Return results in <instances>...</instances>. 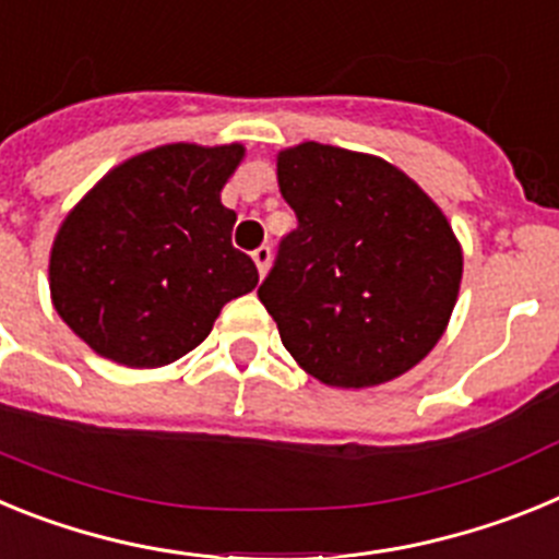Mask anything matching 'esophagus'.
I'll return each instance as SVG.
<instances>
[{
  "instance_id": "34e87169",
  "label": "esophagus",
  "mask_w": 559,
  "mask_h": 559,
  "mask_svg": "<svg viewBox=\"0 0 559 559\" xmlns=\"http://www.w3.org/2000/svg\"><path fill=\"white\" fill-rule=\"evenodd\" d=\"M251 260H254L260 276H265V271H269V265H271V246H260V249L251 251Z\"/></svg>"
}]
</instances>
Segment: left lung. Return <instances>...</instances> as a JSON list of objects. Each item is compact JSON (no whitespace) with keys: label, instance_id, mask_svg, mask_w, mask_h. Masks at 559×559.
I'll list each match as a JSON object with an SVG mask.
<instances>
[{"label":"left lung","instance_id":"1","mask_svg":"<svg viewBox=\"0 0 559 559\" xmlns=\"http://www.w3.org/2000/svg\"><path fill=\"white\" fill-rule=\"evenodd\" d=\"M296 212L257 296L316 380L367 389L433 349L462 283V246L403 170L369 153L302 142L276 156Z\"/></svg>","mask_w":559,"mask_h":559}]
</instances>
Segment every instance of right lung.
Segmentation results:
<instances>
[{"mask_svg":"<svg viewBox=\"0 0 559 559\" xmlns=\"http://www.w3.org/2000/svg\"><path fill=\"white\" fill-rule=\"evenodd\" d=\"M246 147L162 145L131 156L63 218L49 251L58 316L103 358L133 369L179 360L221 308L257 285L231 246L221 190Z\"/></svg>","mask_w":559,"mask_h":559,"instance_id":"add662e5","label":"right lung"}]
</instances>
